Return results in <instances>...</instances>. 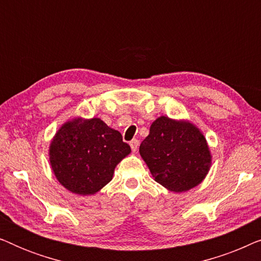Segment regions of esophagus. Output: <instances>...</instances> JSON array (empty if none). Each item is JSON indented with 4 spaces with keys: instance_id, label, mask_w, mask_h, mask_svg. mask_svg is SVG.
Masks as SVG:
<instances>
[{
    "instance_id": "esophagus-1",
    "label": "esophagus",
    "mask_w": 261,
    "mask_h": 261,
    "mask_svg": "<svg viewBox=\"0 0 261 261\" xmlns=\"http://www.w3.org/2000/svg\"><path fill=\"white\" fill-rule=\"evenodd\" d=\"M129 146H130V148H132V151L133 152H135L138 149V146H139V141L137 140V139H133V140H132L130 142H129Z\"/></svg>"
}]
</instances>
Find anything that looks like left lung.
Masks as SVG:
<instances>
[{
  "label": "left lung",
  "mask_w": 261,
  "mask_h": 261,
  "mask_svg": "<svg viewBox=\"0 0 261 261\" xmlns=\"http://www.w3.org/2000/svg\"><path fill=\"white\" fill-rule=\"evenodd\" d=\"M139 152L156 183L173 192L197 187L212 166V153L201 129L190 121L167 116L153 121Z\"/></svg>",
  "instance_id": "8db88e82"
}]
</instances>
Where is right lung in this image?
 <instances>
[{
  "instance_id": "1",
  "label": "right lung",
  "mask_w": 261,
  "mask_h": 261,
  "mask_svg": "<svg viewBox=\"0 0 261 261\" xmlns=\"http://www.w3.org/2000/svg\"><path fill=\"white\" fill-rule=\"evenodd\" d=\"M130 153L119 130L101 119L73 117L59 128L48 149L60 184L77 195H95L113 179L114 170Z\"/></svg>"
}]
</instances>
